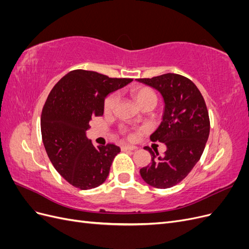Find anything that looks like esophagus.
Masks as SVG:
<instances>
[{
	"instance_id": "esophagus-1",
	"label": "esophagus",
	"mask_w": 249,
	"mask_h": 249,
	"mask_svg": "<svg viewBox=\"0 0 249 249\" xmlns=\"http://www.w3.org/2000/svg\"><path fill=\"white\" fill-rule=\"evenodd\" d=\"M122 148L124 149V150H135L136 149L137 147L135 146V145H130V144H125V145H123L122 146Z\"/></svg>"
}]
</instances>
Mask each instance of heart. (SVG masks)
<instances>
[{
    "instance_id": "heart-1",
    "label": "heart",
    "mask_w": 249,
    "mask_h": 249,
    "mask_svg": "<svg viewBox=\"0 0 249 249\" xmlns=\"http://www.w3.org/2000/svg\"><path fill=\"white\" fill-rule=\"evenodd\" d=\"M131 95L135 100V102L139 105V106L149 100L156 99V95H155L153 90L149 89L148 87H145V86L134 87L131 90ZM117 100H118V95L116 93L110 94L106 99V101H105V105H104L105 110L109 112V111H112L113 109H114L115 105L117 103Z\"/></svg>"
}]
</instances>
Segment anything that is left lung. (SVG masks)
Instances as JSON below:
<instances>
[{
  "mask_svg": "<svg viewBox=\"0 0 249 249\" xmlns=\"http://www.w3.org/2000/svg\"><path fill=\"white\" fill-rule=\"evenodd\" d=\"M136 80L158 90L165 104L162 123L150 140L164 143L166 152L157 157L145 146L152 163L140 169V176L148 185L166 189L182 182L199 161L210 134L209 112L198 88L184 76L169 72Z\"/></svg>",
  "mask_w": 249,
  "mask_h": 249,
  "instance_id": "8db88e82",
  "label": "left lung"
}]
</instances>
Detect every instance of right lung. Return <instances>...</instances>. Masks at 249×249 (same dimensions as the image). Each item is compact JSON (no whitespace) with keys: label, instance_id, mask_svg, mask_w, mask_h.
Returning a JSON list of instances; mask_svg holds the SVG:
<instances>
[{"label":"right lung","instance_id":"1","mask_svg":"<svg viewBox=\"0 0 249 249\" xmlns=\"http://www.w3.org/2000/svg\"><path fill=\"white\" fill-rule=\"evenodd\" d=\"M132 81L76 70L51 90L40 118L42 142L53 166L73 187L88 190L106 180L120 148L94 146L86 131L91 117L104 114L106 96Z\"/></svg>","mask_w":249,"mask_h":249}]
</instances>
